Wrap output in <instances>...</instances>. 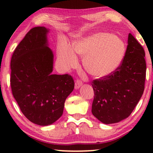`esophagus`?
Segmentation results:
<instances>
[{
    "mask_svg": "<svg viewBox=\"0 0 153 153\" xmlns=\"http://www.w3.org/2000/svg\"><path fill=\"white\" fill-rule=\"evenodd\" d=\"M83 84L82 81L81 79H76L75 81V89H79Z\"/></svg>",
    "mask_w": 153,
    "mask_h": 153,
    "instance_id": "obj_1",
    "label": "esophagus"
}]
</instances>
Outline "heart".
Here are the masks:
<instances>
[{"label": "heart", "instance_id": "heart-1", "mask_svg": "<svg viewBox=\"0 0 153 153\" xmlns=\"http://www.w3.org/2000/svg\"><path fill=\"white\" fill-rule=\"evenodd\" d=\"M126 47L120 37L106 33H96L80 37L72 48L65 42L58 47V60L63 70L74 67L77 58L74 53L83 58L86 72L92 76L102 77L119 68L124 58Z\"/></svg>", "mask_w": 153, "mask_h": 153}]
</instances>
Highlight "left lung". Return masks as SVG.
<instances>
[{"instance_id":"obj_1","label":"left lung","mask_w":153,"mask_h":153,"mask_svg":"<svg viewBox=\"0 0 153 153\" xmlns=\"http://www.w3.org/2000/svg\"><path fill=\"white\" fill-rule=\"evenodd\" d=\"M122 63L114 72L94 79L92 114L104 124L120 122L131 114L145 88V51L131 33Z\"/></svg>"}]
</instances>
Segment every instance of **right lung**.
<instances>
[{"instance_id": "add662e5", "label": "right lung", "mask_w": 153, "mask_h": 153, "mask_svg": "<svg viewBox=\"0 0 153 153\" xmlns=\"http://www.w3.org/2000/svg\"><path fill=\"white\" fill-rule=\"evenodd\" d=\"M45 27L30 29L11 58L10 85L23 114L35 124L46 126L62 115L66 98L74 88L70 74H52L53 55L47 47Z\"/></svg>"}]
</instances>
